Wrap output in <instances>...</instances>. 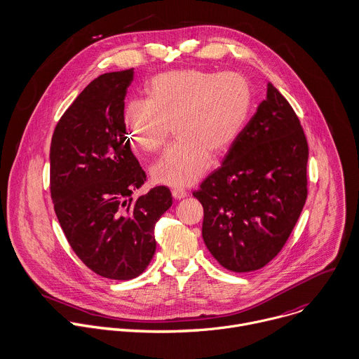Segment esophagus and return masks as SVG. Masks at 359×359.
Returning a JSON list of instances; mask_svg holds the SVG:
<instances>
[{
	"instance_id": "obj_1",
	"label": "esophagus",
	"mask_w": 359,
	"mask_h": 359,
	"mask_svg": "<svg viewBox=\"0 0 359 359\" xmlns=\"http://www.w3.org/2000/svg\"><path fill=\"white\" fill-rule=\"evenodd\" d=\"M172 196L175 198V199H182V198H185L187 195H188V192L184 189V188H180V187H177V188H172Z\"/></svg>"
}]
</instances>
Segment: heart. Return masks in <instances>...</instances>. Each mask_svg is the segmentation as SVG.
I'll return each instance as SVG.
<instances>
[{
  "mask_svg": "<svg viewBox=\"0 0 359 359\" xmlns=\"http://www.w3.org/2000/svg\"><path fill=\"white\" fill-rule=\"evenodd\" d=\"M253 92L239 74L181 69L154 76L146 100H130L123 113L127 137L142 153L163 149L172 126L177 141L153 167L156 181L171 187L196 182L210 154H226L242 134Z\"/></svg>",
  "mask_w": 359,
  "mask_h": 359,
  "instance_id": "1",
  "label": "heart"
}]
</instances>
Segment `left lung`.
Listing matches in <instances>:
<instances>
[{"label":"left lung","instance_id":"1","mask_svg":"<svg viewBox=\"0 0 359 359\" xmlns=\"http://www.w3.org/2000/svg\"><path fill=\"white\" fill-rule=\"evenodd\" d=\"M309 146L290 103L271 85L222 165L192 195L202 238L221 266L245 273L277 256L307 199Z\"/></svg>","mask_w":359,"mask_h":359}]
</instances>
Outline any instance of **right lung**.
Instances as JSON below:
<instances>
[{
    "label": "right lung",
    "mask_w": 359,
    "mask_h": 359,
    "mask_svg": "<svg viewBox=\"0 0 359 359\" xmlns=\"http://www.w3.org/2000/svg\"><path fill=\"white\" fill-rule=\"evenodd\" d=\"M134 70L90 82L57 121L50 142V196L78 257L111 280L140 276L156 253L154 226L172 205L167 187L133 196L146 181L130 149L124 97Z\"/></svg>",
    "instance_id": "obj_1"
}]
</instances>
